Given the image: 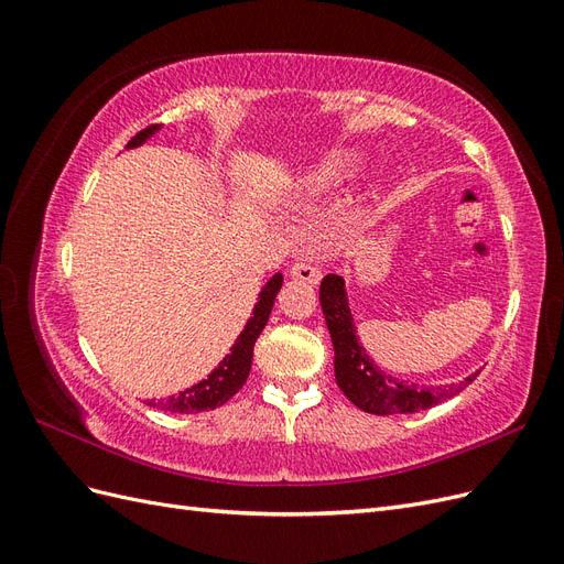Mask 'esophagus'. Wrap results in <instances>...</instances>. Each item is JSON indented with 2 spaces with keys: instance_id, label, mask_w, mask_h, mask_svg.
<instances>
[{
  "instance_id": "34e87169",
  "label": "esophagus",
  "mask_w": 564,
  "mask_h": 564,
  "mask_svg": "<svg viewBox=\"0 0 564 564\" xmlns=\"http://www.w3.org/2000/svg\"><path fill=\"white\" fill-rule=\"evenodd\" d=\"M292 278L294 280H301V282H308V284H317L322 272L319 268H315L313 263H305V261H299L292 265Z\"/></svg>"
}]
</instances>
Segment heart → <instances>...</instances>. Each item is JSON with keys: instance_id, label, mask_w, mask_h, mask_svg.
<instances>
[{"instance_id": "b5f03b06", "label": "heart", "mask_w": 564, "mask_h": 564, "mask_svg": "<svg viewBox=\"0 0 564 564\" xmlns=\"http://www.w3.org/2000/svg\"><path fill=\"white\" fill-rule=\"evenodd\" d=\"M365 155L355 148H334L322 152L311 164H305L299 176L296 185L303 195H322L338 187L346 178L355 174V169L362 164Z\"/></svg>"}]
</instances>
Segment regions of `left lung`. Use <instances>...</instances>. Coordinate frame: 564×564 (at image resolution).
I'll use <instances>...</instances> for the list:
<instances>
[{"label": "left lung", "mask_w": 564, "mask_h": 564, "mask_svg": "<svg viewBox=\"0 0 564 564\" xmlns=\"http://www.w3.org/2000/svg\"><path fill=\"white\" fill-rule=\"evenodd\" d=\"M319 303L334 344L336 383L344 390V395L367 414L388 416L421 412V409H429L440 404L442 400L454 398L456 392L464 390L477 377L475 371L464 381L445 388H419L416 383L409 386L404 381H398L379 365H373L367 348L357 338V327L350 313L344 278L332 272V275L322 280Z\"/></svg>", "instance_id": "left-lung-1"}]
</instances>
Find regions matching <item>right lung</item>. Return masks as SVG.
Instances as JSON below:
<instances>
[{"mask_svg":"<svg viewBox=\"0 0 564 564\" xmlns=\"http://www.w3.org/2000/svg\"><path fill=\"white\" fill-rule=\"evenodd\" d=\"M160 129H162V124L139 131L127 143V150L143 145ZM282 282H284L282 272H278V275H272L263 284V289L259 292V303L253 305V313L247 319L242 334L237 336V340L230 346V352L218 362V367L209 373L207 379H202L199 383L185 388L183 392H178V395H172V398L160 400V402H148V404L162 409V412H172V414H197V412H207V409H216L220 404H226L235 395V392L245 386V381L249 377L253 344L265 327V322L272 311V303H275V296L282 289Z\"/></svg>","mask_w":564,"mask_h":564,"instance_id":"1","label":"right lung"}]
</instances>
